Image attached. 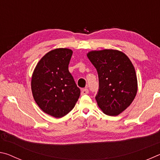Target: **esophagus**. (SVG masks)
<instances>
[{
  "mask_svg": "<svg viewBox=\"0 0 160 160\" xmlns=\"http://www.w3.org/2000/svg\"><path fill=\"white\" fill-rule=\"evenodd\" d=\"M88 92H89V90L87 88L83 89V90H82V92H81V95H85V94H88Z\"/></svg>",
  "mask_w": 160,
  "mask_h": 160,
  "instance_id": "obj_1",
  "label": "esophagus"
}]
</instances>
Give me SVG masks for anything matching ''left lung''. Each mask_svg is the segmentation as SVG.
Returning a JSON list of instances; mask_svg holds the SVG:
<instances>
[{"mask_svg": "<svg viewBox=\"0 0 160 160\" xmlns=\"http://www.w3.org/2000/svg\"><path fill=\"white\" fill-rule=\"evenodd\" d=\"M87 56L98 73L97 104L105 114L118 116L131 105L137 94L133 65L125 53L118 50L92 51Z\"/></svg>", "mask_w": 160, "mask_h": 160, "instance_id": "obj_1", "label": "left lung"}]
</instances>
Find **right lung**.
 Listing matches in <instances>:
<instances>
[{"label": "right lung", "instance_id": "right-lung-1", "mask_svg": "<svg viewBox=\"0 0 160 160\" xmlns=\"http://www.w3.org/2000/svg\"><path fill=\"white\" fill-rule=\"evenodd\" d=\"M72 51L59 48L43 56L32 74V94L39 107L44 113L61 118L73 109L79 98L78 88L68 65Z\"/></svg>", "mask_w": 160, "mask_h": 160}]
</instances>
